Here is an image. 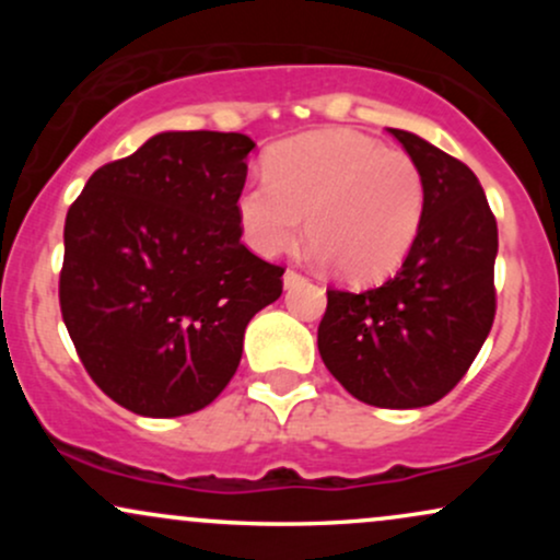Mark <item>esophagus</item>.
Instances as JSON below:
<instances>
[{"instance_id":"34e87169","label":"esophagus","mask_w":560,"mask_h":560,"mask_svg":"<svg viewBox=\"0 0 560 560\" xmlns=\"http://www.w3.org/2000/svg\"><path fill=\"white\" fill-rule=\"evenodd\" d=\"M302 281H305V276H302L300 271H294V268H287V273H284L287 287H298V284H302Z\"/></svg>"}]
</instances>
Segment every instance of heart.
<instances>
[{
	"label": "heart",
	"instance_id": "obj_1",
	"mask_svg": "<svg viewBox=\"0 0 560 560\" xmlns=\"http://www.w3.org/2000/svg\"><path fill=\"white\" fill-rule=\"evenodd\" d=\"M244 240L260 255H279L307 236L324 260L350 281L395 271L427 215V178L413 158L365 133L329 128L276 144L266 182L240 191Z\"/></svg>",
	"mask_w": 560,
	"mask_h": 560
}]
</instances>
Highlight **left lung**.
I'll return each mask as SVG.
<instances>
[{
    "label": "left lung",
    "mask_w": 560,
    "mask_h": 560,
    "mask_svg": "<svg viewBox=\"0 0 560 560\" xmlns=\"http://www.w3.org/2000/svg\"><path fill=\"white\" fill-rule=\"evenodd\" d=\"M389 133L427 178V215L382 287L326 289L318 352L361 402L423 408L447 395L492 329L498 221L466 163L416 133Z\"/></svg>",
    "instance_id": "1"
}]
</instances>
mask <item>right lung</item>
Returning a JSON list of instances; mask_svg holds the SVG:
<instances>
[{"instance_id":"1","label":"right lung","mask_w":560,"mask_h":560,"mask_svg":"<svg viewBox=\"0 0 560 560\" xmlns=\"http://www.w3.org/2000/svg\"><path fill=\"white\" fill-rule=\"evenodd\" d=\"M255 141L165 131L92 173L66 215L60 311L83 369L131 413L210 405L242 361L249 318L284 268L240 242Z\"/></svg>"}]
</instances>
